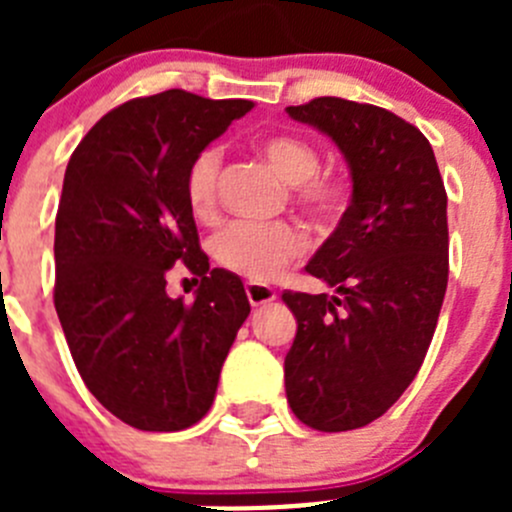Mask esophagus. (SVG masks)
Returning a JSON list of instances; mask_svg holds the SVG:
<instances>
[{"label":"esophagus","instance_id":"1","mask_svg":"<svg viewBox=\"0 0 512 512\" xmlns=\"http://www.w3.org/2000/svg\"><path fill=\"white\" fill-rule=\"evenodd\" d=\"M246 295H248V302H251L253 307H259V305H266V302H271V300H277V289L269 287V284L248 282Z\"/></svg>","mask_w":512,"mask_h":512}]
</instances>
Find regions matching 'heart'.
Wrapping results in <instances>:
<instances>
[{
    "mask_svg": "<svg viewBox=\"0 0 512 512\" xmlns=\"http://www.w3.org/2000/svg\"><path fill=\"white\" fill-rule=\"evenodd\" d=\"M261 153L284 182L295 184V197L305 210L328 215L341 202L336 182L318 176L320 153L310 140L300 135H271L261 143ZM217 174H220V151L205 148L192 158L184 176V194L194 217H207L215 210ZM305 251V235L297 225L284 223H248L235 220L212 238V256L225 269L253 279L269 282L287 264Z\"/></svg>",
    "mask_w": 512,
    "mask_h": 512,
    "instance_id": "b5f03b06",
    "label": "heart"
}]
</instances>
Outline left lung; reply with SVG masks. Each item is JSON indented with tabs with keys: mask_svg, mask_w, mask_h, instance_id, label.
<instances>
[{
	"mask_svg": "<svg viewBox=\"0 0 512 512\" xmlns=\"http://www.w3.org/2000/svg\"><path fill=\"white\" fill-rule=\"evenodd\" d=\"M287 112L336 143L354 184L305 266L336 295H282L297 318L287 402L315 431H354L400 400L431 346L449 282L446 189L428 138L395 112L341 97Z\"/></svg>",
	"mask_w": 512,
	"mask_h": 512,
	"instance_id": "obj_1",
	"label": "left lung"
}]
</instances>
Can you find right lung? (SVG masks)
Here are the masks:
<instances>
[{"label": "right lung", "mask_w": 512, "mask_h": 512, "mask_svg": "<svg viewBox=\"0 0 512 512\" xmlns=\"http://www.w3.org/2000/svg\"><path fill=\"white\" fill-rule=\"evenodd\" d=\"M251 107L184 89L130 99L66 166L53 302L89 392L138 431L205 418L251 312L241 279L210 269L184 194L192 158ZM179 260L201 277L189 306L165 295V271Z\"/></svg>", "instance_id": "right-lung-1"}]
</instances>
